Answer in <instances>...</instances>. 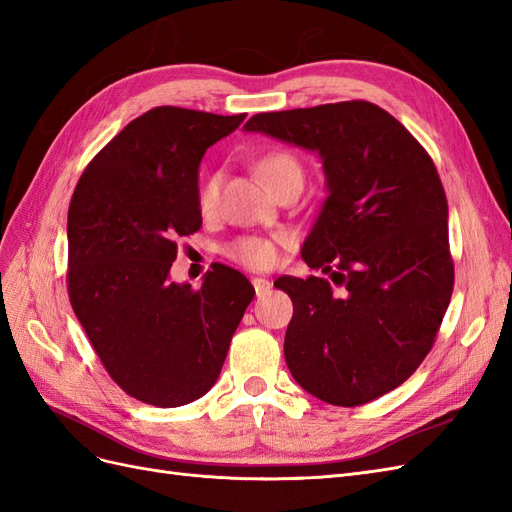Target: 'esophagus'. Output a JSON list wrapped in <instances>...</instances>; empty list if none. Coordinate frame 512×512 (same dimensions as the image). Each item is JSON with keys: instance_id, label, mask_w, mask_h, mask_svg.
Wrapping results in <instances>:
<instances>
[{"instance_id": "obj_1", "label": "esophagus", "mask_w": 512, "mask_h": 512, "mask_svg": "<svg viewBox=\"0 0 512 512\" xmlns=\"http://www.w3.org/2000/svg\"><path fill=\"white\" fill-rule=\"evenodd\" d=\"M252 284L256 290V297H262V294H267V290L271 288V282L267 280V277H254Z\"/></svg>"}]
</instances>
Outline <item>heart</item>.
Segmentation results:
<instances>
[{
  "mask_svg": "<svg viewBox=\"0 0 512 512\" xmlns=\"http://www.w3.org/2000/svg\"><path fill=\"white\" fill-rule=\"evenodd\" d=\"M260 177L265 179L271 185H275L282 177L299 173L303 175V168L299 160L292 156L288 151L275 149L262 156L256 164ZM220 173H211L203 179L198 188V207L203 213H211L215 207H218V198H220ZM284 237H243L237 239L235 243L228 245V256L232 260L241 262V265L250 267V269H267L277 260V243H282Z\"/></svg>",
  "mask_w": 512,
  "mask_h": 512,
  "instance_id": "heart-1",
  "label": "heart"
}]
</instances>
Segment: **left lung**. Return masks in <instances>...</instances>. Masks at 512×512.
<instances>
[{
	"instance_id": "8db88e82",
	"label": "left lung",
	"mask_w": 512,
	"mask_h": 512,
	"mask_svg": "<svg viewBox=\"0 0 512 512\" xmlns=\"http://www.w3.org/2000/svg\"><path fill=\"white\" fill-rule=\"evenodd\" d=\"M318 153L327 198L303 241L309 269L282 275L294 312L284 356L301 389L361 406L423 363L453 294L448 205L427 151L384 108L365 102L258 113L243 126Z\"/></svg>"
}]
</instances>
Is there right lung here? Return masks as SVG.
<instances>
[{
	"instance_id": "obj_1",
	"label": "right lung",
	"mask_w": 512,
	"mask_h": 512,
	"mask_svg": "<svg viewBox=\"0 0 512 512\" xmlns=\"http://www.w3.org/2000/svg\"><path fill=\"white\" fill-rule=\"evenodd\" d=\"M241 115L158 106L81 175L68 209V292L102 365L145 404L177 408L218 380L254 286L215 265L198 290L170 282L177 239L203 226L198 168Z\"/></svg>"
}]
</instances>
